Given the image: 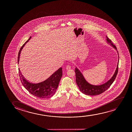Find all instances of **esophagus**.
Instances as JSON below:
<instances>
[{"mask_svg":"<svg viewBox=\"0 0 132 132\" xmlns=\"http://www.w3.org/2000/svg\"><path fill=\"white\" fill-rule=\"evenodd\" d=\"M66 69L67 70H69V69H71V66L70 65H67V67L66 68Z\"/></svg>","mask_w":132,"mask_h":132,"instance_id":"1","label":"esophagus"}]
</instances>
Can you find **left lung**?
Listing matches in <instances>:
<instances>
[{"label":"left lung","instance_id":"1","mask_svg":"<svg viewBox=\"0 0 132 132\" xmlns=\"http://www.w3.org/2000/svg\"><path fill=\"white\" fill-rule=\"evenodd\" d=\"M106 37L107 42H108V43H110V45H111L112 47L116 50V47L115 45H113V44L112 43L111 40L107 36H106ZM119 60V59L118 60L117 66L116 71L113 76H112V78H111L108 81L101 85H92L88 83L85 80L83 75L80 70H79V69L76 68L75 70V72L76 74V83L78 85V87H79L80 90L82 93L87 95L96 96L101 94L107 90L114 82L116 79V77L117 76L118 72Z\"/></svg>","mask_w":132,"mask_h":132}]
</instances>
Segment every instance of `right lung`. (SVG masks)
Instances as JSON below:
<instances>
[{"mask_svg":"<svg viewBox=\"0 0 132 132\" xmlns=\"http://www.w3.org/2000/svg\"><path fill=\"white\" fill-rule=\"evenodd\" d=\"M31 37L24 44L19 50L18 57L19 63L20 54L26 44L30 40ZM19 75L22 84L31 94L40 98L51 97L56 92L63 74L62 68H60L45 81L38 83H31L24 78L19 69Z\"/></svg>","mask_w":132,"mask_h":132,"instance_id":"right-lung-1","label":"right lung"}]
</instances>
